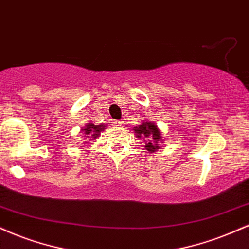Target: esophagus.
I'll list each match as a JSON object with an SVG mask.
<instances>
[{
	"mask_svg": "<svg viewBox=\"0 0 249 249\" xmlns=\"http://www.w3.org/2000/svg\"><path fill=\"white\" fill-rule=\"evenodd\" d=\"M112 124L115 125V126H122V125L124 124V121H123V119H118V121H113Z\"/></svg>",
	"mask_w": 249,
	"mask_h": 249,
	"instance_id": "34e87169",
	"label": "esophagus"
}]
</instances>
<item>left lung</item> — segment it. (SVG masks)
<instances>
[{"mask_svg": "<svg viewBox=\"0 0 249 249\" xmlns=\"http://www.w3.org/2000/svg\"><path fill=\"white\" fill-rule=\"evenodd\" d=\"M134 132L137 133L138 138L146 139L145 149L148 151L149 153L155 152V149L160 148L159 142H160L162 137H161L160 131H159V128L154 123L143 122L142 125H139L138 127H134Z\"/></svg>", "mask_w": 249, "mask_h": 249, "instance_id": "obj_1", "label": "left lung"}]
</instances>
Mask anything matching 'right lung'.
<instances>
[{
  "instance_id": "1",
  "label": "right lung",
  "mask_w": 249,
  "mask_h": 249,
  "mask_svg": "<svg viewBox=\"0 0 249 249\" xmlns=\"http://www.w3.org/2000/svg\"><path fill=\"white\" fill-rule=\"evenodd\" d=\"M104 127H106L104 125H95V124H92V123H88V124L86 125V127L82 128V131H85V134L87 138H89V139L94 138L95 139V138H97L98 136H100V133L102 132V131L106 130Z\"/></svg>"
}]
</instances>
